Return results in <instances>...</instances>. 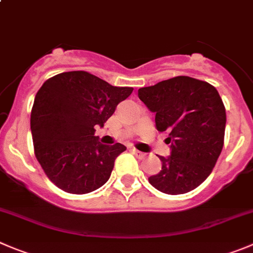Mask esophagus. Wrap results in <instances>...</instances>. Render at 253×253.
Returning <instances> with one entry per match:
<instances>
[{
	"instance_id": "34e87169",
	"label": "esophagus",
	"mask_w": 253,
	"mask_h": 253,
	"mask_svg": "<svg viewBox=\"0 0 253 253\" xmlns=\"http://www.w3.org/2000/svg\"><path fill=\"white\" fill-rule=\"evenodd\" d=\"M132 152H133V155L136 156V157H137V159H140V160L145 159V157H146V153L141 152V151L136 150V148H132Z\"/></svg>"
}]
</instances>
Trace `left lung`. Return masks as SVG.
<instances>
[{"mask_svg":"<svg viewBox=\"0 0 253 253\" xmlns=\"http://www.w3.org/2000/svg\"><path fill=\"white\" fill-rule=\"evenodd\" d=\"M138 97L156 113V128L169 133L171 156L148 182L167 195H182L201 185L223 147L226 110L209 82L177 76L138 89Z\"/></svg>","mask_w":253,"mask_h":253,"instance_id":"8db88e82","label":"left lung"}]
</instances>
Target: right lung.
Here are the masks:
<instances>
[{"mask_svg":"<svg viewBox=\"0 0 253 253\" xmlns=\"http://www.w3.org/2000/svg\"><path fill=\"white\" fill-rule=\"evenodd\" d=\"M132 91L86 71L58 73L42 84L31 111V132L37 161L58 188L84 195L107 182L126 147L102 145L94 126L103 127Z\"/></svg>","mask_w":253,"mask_h":253,"instance_id":"add662e5","label":"right lung"}]
</instances>
